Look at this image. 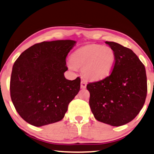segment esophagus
I'll return each instance as SVG.
<instances>
[{"label":"esophagus","mask_w":154,"mask_h":154,"mask_svg":"<svg viewBox=\"0 0 154 154\" xmlns=\"http://www.w3.org/2000/svg\"><path fill=\"white\" fill-rule=\"evenodd\" d=\"M80 87H81V88H85L87 87V82H86L85 80H81V82H80Z\"/></svg>","instance_id":"34e87169"}]
</instances>
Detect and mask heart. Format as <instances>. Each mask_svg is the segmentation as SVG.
I'll list each match as a JSON object with an SVG mask.
<instances>
[{
	"label": "heart",
	"mask_w": 154,
	"mask_h": 154,
	"mask_svg": "<svg viewBox=\"0 0 154 154\" xmlns=\"http://www.w3.org/2000/svg\"><path fill=\"white\" fill-rule=\"evenodd\" d=\"M68 67L72 70L82 67V72L91 80L103 79L109 74L114 64L115 53L112 48L99 45H88L72 53Z\"/></svg>",
	"instance_id": "heart-1"
}]
</instances>
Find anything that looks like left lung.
<instances>
[{"instance_id":"obj_1","label":"left lung","mask_w":154,"mask_h":154,"mask_svg":"<svg viewBox=\"0 0 154 154\" xmlns=\"http://www.w3.org/2000/svg\"><path fill=\"white\" fill-rule=\"evenodd\" d=\"M106 43L114 51V66L106 79L88 83L89 105L97 120L120 126L133 120L143 106L147 92L146 72L130 48L114 42Z\"/></svg>"}]
</instances>
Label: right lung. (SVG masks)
Segmentation results:
<instances>
[{
  "mask_svg": "<svg viewBox=\"0 0 154 154\" xmlns=\"http://www.w3.org/2000/svg\"><path fill=\"white\" fill-rule=\"evenodd\" d=\"M71 40L42 42L21 54L13 64L11 98L23 119L35 126L63 119L79 92L80 79L67 80L66 57L75 45Z\"/></svg>",
  "mask_w": 154,
  "mask_h": 154,
  "instance_id": "add662e5",
  "label": "right lung"
}]
</instances>
